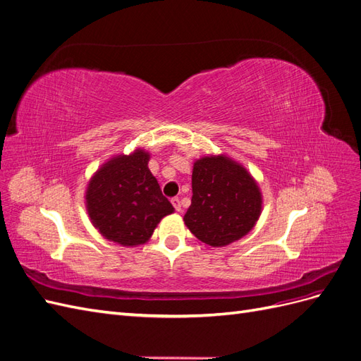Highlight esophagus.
<instances>
[{
	"instance_id": "esophagus-1",
	"label": "esophagus",
	"mask_w": 361,
	"mask_h": 361,
	"mask_svg": "<svg viewBox=\"0 0 361 361\" xmlns=\"http://www.w3.org/2000/svg\"><path fill=\"white\" fill-rule=\"evenodd\" d=\"M171 204L174 206V209H176L178 212H180V211H182V206H180V200H179L178 197H173V199H171Z\"/></svg>"
}]
</instances>
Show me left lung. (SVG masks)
I'll return each mask as SVG.
<instances>
[{
  "mask_svg": "<svg viewBox=\"0 0 361 361\" xmlns=\"http://www.w3.org/2000/svg\"><path fill=\"white\" fill-rule=\"evenodd\" d=\"M264 197L250 171L227 155L194 161L191 206L185 226L207 247H226L251 232Z\"/></svg>",
  "mask_w": 361,
  "mask_h": 361,
  "instance_id": "8db88e82",
  "label": "left lung"
}]
</instances>
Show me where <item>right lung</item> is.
<instances>
[{
	"instance_id": "right-lung-1",
	"label": "right lung",
	"mask_w": 361,
	"mask_h": 361,
	"mask_svg": "<svg viewBox=\"0 0 361 361\" xmlns=\"http://www.w3.org/2000/svg\"><path fill=\"white\" fill-rule=\"evenodd\" d=\"M149 159L150 154L141 147L129 155H114L87 183V214L108 241L123 247L143 245L162 218L174 212L149 170Z\"/></svg>"
}]
</instances>
